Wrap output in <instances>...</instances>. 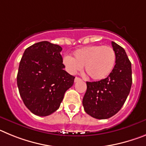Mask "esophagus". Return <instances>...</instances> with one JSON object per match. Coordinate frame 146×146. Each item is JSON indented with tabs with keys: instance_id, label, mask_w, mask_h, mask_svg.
Segmentation results:
<instances>
[{
	"instance_id": "34e87169",
	"label": "esophagus",
	"mask_w": 146,
	"mask_h": 146,
	"mask_svg": "<svg viewBox=\"0 0 146 146\" xmlns=\"http://www.w3.org/2000/svg\"><path fill=\"white\" fill-rule=\"evenodd\" d=\"M80 80H81V79H80V78H79V77H76L75 78H74V82H78V81H80Z\"/></svg>"
}]
</instances>
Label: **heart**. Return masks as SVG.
Wrapping results in <instances>:
<instances>
[{
    "mask_svg": "<svg viewBox=\"0 0 146 146\" xmlns=\"http://www.w3.org/2000/svg\"><path fill=\"white\" fill-rule=\"evenodd\" d=\"M116 55L113 47L104 45H91L74 51L73 58L65 56L63 64L72 74L85 66L86 74L94 80H102L110 75L114 68Z\"/></svg>",
    "mask_w": 146,
    "mask_h": 146,
    "instance_id": "b5f03b06",
    "label": "heart"
}]
</instances>
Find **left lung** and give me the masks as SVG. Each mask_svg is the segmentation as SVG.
<instances>
[{"instance_id":"8db88e82","label":"left lung","mask_w":146,"mask_h":146,"mask_svg":"<svg viewBox=\"0 0 146 146\" xmlns=\"http://www.w3.org/2000/svg\"><path fill=\"white\" fill-rule=\"evenodd\" d=\"M112 46L116 55L113 71L105 79L86 82L87 90L82 99L86 113L97 119H107L119 111L132 83L131 64L124 49L114 42Z\"/></svg>"}]
</instances>
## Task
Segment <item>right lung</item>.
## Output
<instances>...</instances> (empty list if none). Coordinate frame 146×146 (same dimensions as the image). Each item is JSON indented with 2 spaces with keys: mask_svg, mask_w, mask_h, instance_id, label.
<instances>
[{
  "mask_svg": "<svg viewBox=\"0 0 146 146\" xmlns=\"http://www.w3.org/2000/svg\"><path fill=\"white\" fill-rule=\"evenodd\" d=\"M62 48L44 41L30 46L20 62L17 82L20 96L30 111L47 116L56 111L75 77L64 70Z\"/></svg>",
  "mask_w": 146,
  "mask_h": 146,
  "instance_id": "obj_1",
  "label": "right lung"
}]
</instances>
